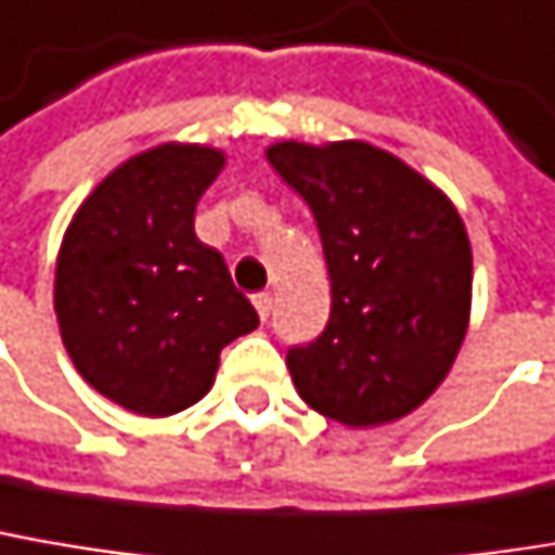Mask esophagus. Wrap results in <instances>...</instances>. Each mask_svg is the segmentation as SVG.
I'll list each match as a JSON object with an SVG mask.
<instances>
[{
	"label": "esophagus",
	"instance_id": "1",
	"mask_svg": "<svg viewBox=\"0 0 555 555\" xmlns=\"http://www.w3.org/2000/svg\"><path fill=\"white\" fill-rule=\"evenodd\" d=\"M254 308H257L260 321H267V318H270V311H273V295H270V292H260V295H254Z\"/></svg>",
	"mask_w": 555,
	"mask_h": 555
}]
</instances>
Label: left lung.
<instances>
[{"label":"left lung","instance_id":"8db88e82","mask_svg":"<svg viewBox=\"0 0 555 555\" xmlns=\"http://www.w3.org/2000/svg\"><path fill=\"white\" fill-rule=\"evenodd\" d=\"M267 158L311 206L330 273L327 327L285 356L301 400L352 428L413 413L470 321L474 257L457 209L369 142H279Z\"/></svg>","mask_w":555,"mask_h":555}]
</instances>
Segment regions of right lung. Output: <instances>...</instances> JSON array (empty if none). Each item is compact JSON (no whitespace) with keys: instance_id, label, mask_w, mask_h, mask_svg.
Returning a JSON list of instances; mask_svg holds the SVG:
<instances>
[{"instance_id":"right-lung-1","label":"right lung","mask_w":555,"mask_h":555,"mask_svg":"<svg viewBox=\"0 0 555 555\" xmlns=\"http://www.w3.org/2000/svg\"><path fill=\"white\" fill-rule=\"evenodd\" d=\"M225 155L158 145L124 162L81 203L56 260V321L98 393L139 416L193 406L219 352L260 324L225 260L193 231Z\"/></svg>"}]
</instances>
